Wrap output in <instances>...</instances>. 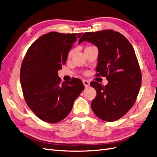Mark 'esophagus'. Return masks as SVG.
Instances as JSON below:
<instances>
[{"label": "esophagus", "mask_w": 157, "mask_h": 157, "mask_svg": "<svg viewBox=\"0 0 157 157\" xmlns=\"http://www.w3.org/2000/svg\"><path fill=\"white\" fill-rule=\"evenodd\" d=\"M83 84H84V86L85 87H89L90 86V82L89 81H88V80H83Z\"/></svg>", "instance_id": "34e87169"}]
</instances>
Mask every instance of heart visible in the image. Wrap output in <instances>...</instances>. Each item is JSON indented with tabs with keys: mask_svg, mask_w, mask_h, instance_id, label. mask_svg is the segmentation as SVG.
<instances>
[{
	"mask_svg": "<svg viewBox=\"0 0 157 157\" xmlns=\"http://www.w3.org/2000/svg\"><path fill=\"white\" fill-rule=\"evenodd\" d=\"M89 47H91V46H88V47H86V48H89ZM86 48H85V49H86ZM73 50H70V51H69V54H68V58H71V56H72V55H73Z\"/></svg>",
	"mask_w": 157,
	"mask_h": 157,
	"instance_id": "obj_1",
	"label": "heart"
}]
</instances>
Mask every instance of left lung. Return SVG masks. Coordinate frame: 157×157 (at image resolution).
<instances>
[{
	"label": "left lung",
	"instance_id": "obj_1",
	"mask_svg": "<svg viewBox=\"0 0 157 157\" xmlns=\"http://www.w3.org/2000/svg\"><path fill=\"white\" fill-rule=\"evenodd\" d=\"M84 41L98 47L97 75L108 80L105 86L90 83L97 92L92 109L103 121H115L134 105L141 87V73L135 51L124 36L113 30L85 33L78 44Z\"/></svg>",
	"mask_w": 157,
	"mask_h": 157
}]
</instances>
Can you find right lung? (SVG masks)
Returning a JSON list of instances; mask_svg holds the SVG:
<instances>
[{
    "label": "right lung",
    "mask_w": 157,
    "mask_h": 157,
    "mask_svg": "<svg viewBox=\"0 0 157 157\" xmlns=\"http://www.w3.org/2000/svg\"><path fill=\"white\" fill-rule=\"evenodd\" d=\"M81 33L50 32L28 49L21 67L20 82L27 105L41 120L58 122L67 117L84 89L81 80L60 83L58 71Z\"/></svg>",
    "instance_id": "right-lung-1"
}]
</instances>
